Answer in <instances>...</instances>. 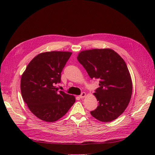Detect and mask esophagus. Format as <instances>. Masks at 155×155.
Listing matches in <instances>:
<instances>
[{
  "instance_id": "1",
  "label": "esophagus",
  "mask_w": 155,
  "mask_h": 155,
  "mask_svg": "<svg viewBox=\"0 0 155 155\" xmlns=\"http://www.w3.org/2000/svg\"><path fill=\"white\" fill-rule=\"evenodd\" d=\"M85 96H86V93L85 92H82L80 95H79V97L80 98H83V97H85Z\"/></svg>"
}]
</instances>
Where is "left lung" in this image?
I'll return each instance as SVG.
<instances>
[{
	"label": "left lung",
	"instance_id": "left-lung-1",
	"mask_svg": "<svg viewBox=\"0 0 155 155\" xmlns=\"http://www.w3.org/2000/svg\"><path fill=\"white\" fill-rule=\"evenodd\" d=\"M78 61L91 79L99 81L94 94L98 101L96 109L91 111L96 119L109 122L123 113L132 95L133 85L124 60L111 49L82 51Z\"/></svg>",
	"mask_w": 155,
	"mask_h": 155
}]
</instances>
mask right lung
I'll return each mask as SVG.
<instances>
[{"mask_svg": "<svg viewBox=\"0 0 155 155\" xmlns=\"http://www.w3.org/2000/svg\"><path fill=\"white\" fill-rule=\"evenodd\" d=\"M72 53L48 51L37 55L23 73L21 91L23 100L37 118L48 122L58 120L67 113L76 99L59 91L61 72Z\"/></svg>", "mask_w": 155, "mask_h": 155, "instance_id": "add662e5", "label": "right lung"}]
</instances>
